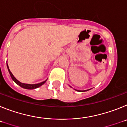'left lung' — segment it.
<instances>
[{"label":"left lung","mask_w":127,"mask_h":127,"mask_svg":"<svg viewBox=\"0 0 127 127\" xmlns=\"http://www.w3.org/2000/svg\"><path fill=\"white\" fill-rule=\"evenodd\" d=\"M69 86H70V85H69ZM70 87H71V86H70ZM76 90V89H75ZM89 90H90V89H89ZM76 91H78V92H85V91H88V90H76Z\"/></svg>","instance_id":"left-lung-1"}]
</instances>
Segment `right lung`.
I'll list each match as a JSON object with an SVG mask.
<instances>
[{"mask_svg":"<svg viewBox=\"0 0 127 127\" xmlns=\"http://www.w3.org/2000/svg\"><path fill=\"white\" fill-rule=\"evenodd\" d=\"M7 69H8V70H9V74H10V76H11L12 79H13V80L17 84V85H18L19 86H20L21 87H22V88H25V89L32 90V89H35V88H39V86H42V85H44V84L45 83L46 81H47V79H46V80H45L44 81H42V82H41V83H37V84L23 83H21L20 81H19L18 80V79H16V77H14V76H13V74H12V72L10 71L9 69V66H8V64H7Z\"/></svg>","mask_w":127,"mask_h":127,"instance_id":"1","label":"right lung"}]
</instances>
